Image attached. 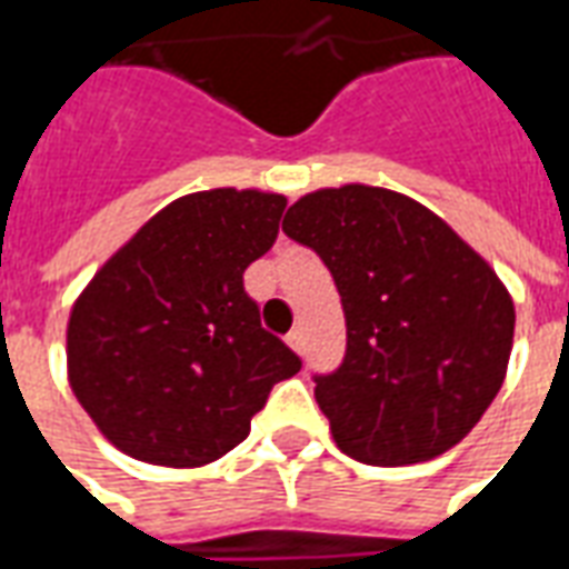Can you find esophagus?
Returning a JSON list of instances; mask_svg holds the SVG:
<instances>
[{
    "label": "esophagus",
    "instance_id": "esophagus-1",
    "mask_svg": "<svg viewBox=\"0 0 569 569\" xmlns=\"http://www.w3.org/2000/svg\"><path fill=\"white\" fill-rule=\"evenodd\" d=\"M288 346H291L293 352H300V356H303V352H306V333H303V328H293L291 333H288Z\"/></svg>",
    "mask_w": 569,
    "mask_h": 569
}]
</instances>
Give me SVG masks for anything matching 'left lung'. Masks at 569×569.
I'll return each instance as SVG.
<instances>
[{"label":"left lung","instance_id":"1","mask_svg":"<svg viewBox=\"0 0 569 569\" xmlns=\"http://www.w3.org/2000/svg\"><path fill=\"white\" fill-rule=\"evenodd\" d=\"M284 232L340 291L346 356L312 377L337 447L410 466L459 445L497 398L515 337V303L485 257L420 201L361 183L303 196Z\"/></svg>","mask_w":569,"mask_h":569}]
</instances>
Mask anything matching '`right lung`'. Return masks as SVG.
I'll use <instances>...</instances> for the list:
<instances>
[{"mask_svg":"<svg viewBox=\"0 0 569 569\" xmlns=\"http://www.w3.org/2000/svg\"><path fill=\"white\" fill-rule=\"evenodd\" d=\"M284 204L257 189L171 201L76 300L70 386L128 457L171 469L220 459L248 438L272 386L303 368L244 291Z\"/></svg>","mask_w":569,"mask_h":569,"instance_id":"obj_1","label":"right lung"}]
</instances>
